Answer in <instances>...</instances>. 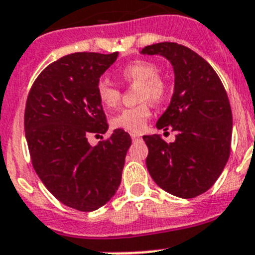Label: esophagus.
Here are the masks:
<instances>
[{"instance_id":"esophagus-1","label":"esophagus","mask_w":255,"mask_h":255,"mask_svg":"<svg viewBox=\"0 0 255 255\" xmlns=\"http://www.w3.org/2000/svg\"><path fill=\"white\" fill-rule=\"evenodd\" d=\"M130 137H132V140H133V141L140 140V138H141L140 134H137V133H130Z\"/></svg>"}]
</instances>
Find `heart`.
I'll return each mask as SVG.
<instances>
[{
  "instance_id": "1",
  "label": "heart",
  "mask_w": 255,
  "mask_h": 255,
  "mask_svg": "<svg viewBox=\"0 0 255 255\" xmlns=\"http://www.w3.org/2000/svg\"><path fill=\"white\" fill-rule=\"evenodd\" d=\"M119 77L127 83L137 85V101L140 105L122 110L113 117L112 126L132 133L143 130L151 117L150 103L159 104L168 94V82L158 74L156 65L150 61L136 60L127 64L119 70ZM96 96L101 105L113 109L121 101V90L108 78H101L96 85Z\"/></svg>"
}]
</instances>
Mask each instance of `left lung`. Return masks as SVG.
<instances>
[{
    "mask_svg": "<svg viewBox=\"0 0 255 255\" xmlns=\"http://www.w3.org/2000/svg\"><path fill=\"white\" fill-rule=\"evenodd\" d=\"M141 52L167 57L174 70L173 96L156 127L174 130L176 141L143 136L149 149L146 167L164 191L183 199L199 196L214 185L231 151L227 92L210 64L186 46L161 42Z\"/></svg>",
    "mask_w": 255,
    "mask_h": 255,
    "instance_id": "obj_1",
    "label": "left lung"
}]
</instances>
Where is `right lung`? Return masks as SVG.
<instances>
[{
  "label": "right lung",
  "instance_id": "add662e5",
  "mask_svg": "<svg viewBox=\"0 0 255 255\" xmlns=\"http://www.w3.org/2000/svg\"><path fill=\"white\" fill-rule=\"evenodd\" d=\"M118 52H75L51 63L33 83L24 129L35 173L57 200L81 212L106 204L118 190L130 137L123 129L91 146L108 130L96 85Z\"/></svg>",
  "mask_w": 255,
  "mask_h": 255
}]
</instances>
